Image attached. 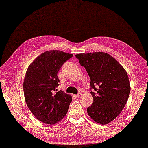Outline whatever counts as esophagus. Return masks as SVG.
<instances>
[{"label": "esophagus", "instance_id": "esophagus-1", "mask_svg": "<svg viewBox=\"0 0 148 148\" xmlns=\"http://www.w3.org/2000/svg\"><path fill=\"white\" fill-rule=\"evenodd\" d=\"M81 93H78V94H77V95H74V97H76V98H78V97H79L80 96H81Z\"/></svg>", "mask_w": 148, "mask_h": 148}]
</instances>
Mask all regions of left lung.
Segmentation results:
<instances>
[{
	"label": "left lung",
	"mask_w": 148,
	"mask_h": 148,
	"mask_svg": "<svg viewBox=\"0 0 148 148\" xmlns=\"http://www.w3.org/2000/svg\"><path fill=\"white\" fill-rule=\"evenodd\" d=\"M88 74L93 102L87 112L94 121L106 125L114 120L123 109L130 92L128 74L123 66L104 52L76 55Z\"/></svg>",
	"instance_id": "8db88e82"
}]
</instances>
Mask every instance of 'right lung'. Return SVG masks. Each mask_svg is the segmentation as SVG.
Returning a JSON list of instances; mask_svg holds the SVG:
<instances>
[{
    "instance_id": "right-lung-1",
    "label": "right lung",
    "mask_w": 148,
    "mask_h": 148,
    "mask_svg": "<svg viewBox=\"0 0 148 148\" xmlns=\"http://www.w3.org/2000/svg\"><path fill=\"white\" fill-rule=\"evenodd\" d=\"M72 54L50 50L39 55L28 67L23 81L25 100L34 116L44 123L54 125L67 114L72 97L58 86V72Z\"/></svg>"
}]
</instances>
